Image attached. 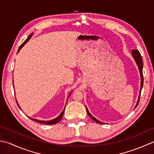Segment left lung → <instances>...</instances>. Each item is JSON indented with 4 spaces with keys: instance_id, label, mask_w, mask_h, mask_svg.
<instances>
[{
    "instance_id": "8db88e82",
    "label": "left lung",
    "mask_w": 154,
    "mask_h": 154,
    "mask_svg": "<svg viewBox=\"0 0 154 154\" xmlns=\"http://www.w3.org/2000/svg\"><path fill=\"white\" fill-rule=\"evenodd\" d=\"M131 55H132L134 59L135 60V61H136L137 66H138V69H139V71H140V79H141V83H140V93H139V96H138V99H137V103L136 104V106H135L134 108H136L137 107V106L138 105V103L140 101V94H141V91H142V87H143V61H142V56H141V54L140 52L137 51V50H132L131 51ZM86 110H87V113L88 114L89 116L92 119V120L96 122V123L98 124H103V122L99 121L98 120H97L96 118H94L93 116L90 114L89 112L88 109L87 107H86Z\"/></svg>"
}]
</instances>
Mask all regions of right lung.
I'll return each instance as SVG.
<instances>
[{
  "label": "right lung",
  "instance_id": "right-lung-1",
  "mask_svg": "<svg viewBox=\"0 0 154 154\" xmlns=\"http://www.w3.org/2000/svg\"><path fill=\"white\" fill-rule=\"evenodd\" d=\"M32 34H33V33H32L31 34H30V35L29 36V37L27 38H26V40H25V41L22 44V45L20 46V47H19V48H18V52H17V54L18 52H19V51H20L21 50V48H23V47L26 45V44L29 42V40L30 39V38L32 37ZM71 93L72 92H70V94L68 95V97L70 96V94H71ZM68 98H67V100H68ZM16 101H17V100H16ZM67 102V101H66ZM17 104H18V107L20 108V109H21V108H20V106H19V104H18V103L17 102ZM65 107H66V106H65ZM65 107H64V109H63V111H62V112H61V114H60L57 117V118H56L55 119H53V120H49V121H45V120H37V119H34V118H30V117H29L31 120H33V121H36V122H38V123H41V124H57V123H58V122L61 120V119H62V116H63V114H64V110H65Z\"/></svg>",
  "mask_w": 154,
  "mask_h": 154
}]
</instances>
